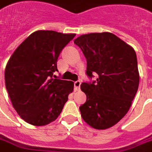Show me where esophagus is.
Segmentation results:
<instances>
[{
	"label": "esophagus",
	"instance_id": "1",
	"mask_svg": "<svg viewBox=\"0 0 152 152\" xmlns=\"http://www.w3.org/2000/svg\"><path fill=\"white\" fill-rule=\"evenodd\" d=\"M80 85H81V81H80V80H77V81L74 83V89H75V90H80Z\"/></svg>",
	"mask_w": 152,
	"mask_h": 152
}]
</instances>
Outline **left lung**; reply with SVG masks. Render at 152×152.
<instances>
[{
	"instance_id": "left-lung-1",
	"label": "left lung",
	"mask_w": 152,
	"mask_h": 152,
	"mask_svg": "<svg viewBox=\"0 0 152 152\" xmlns=\"http://www.w3.org/2000/svg\"><path fill=\"white\" fill-rule=\"evenodd\" d=\"M86 58L89 78L81 90L86 103L80 107L83 119L92 127L107 129L115 125L131 107L139 85L136 52L129 45L112 33H90L74 40Z\"/></svg>"
}]
</instances>
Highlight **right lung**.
<instances>
[{
  "instance_id": "right-lung-1",
  "label": "right lung",
  "mask_w": 152,
  "mask_h": 152,
  "mask_svg": "<svg viewBox=\"0 0 152 152\" xmlns=\"http://www.w3.org/2000/svg\"><path fill=\"white\" fill-rule=\"evenodd\" d=\"M76 34L37 31L14 52L5 68V86L15 110L25 122L46 125L56 119L74 83L53 79L60 52Z\"/></svg>"
}]
</instances>
